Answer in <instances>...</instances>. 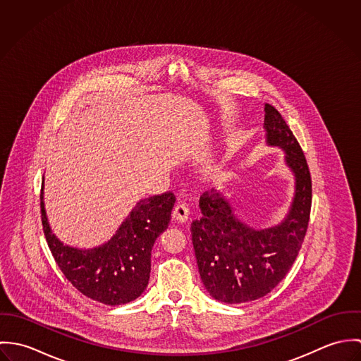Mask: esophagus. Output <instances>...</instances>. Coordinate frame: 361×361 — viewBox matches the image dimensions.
Masks as SVG:
<instances>
[{"mask_svg": "<svg viewBox=\"0 0 361 361\" xmlns=\"http://www.w3.org/2000/svg\"><path fill=\"white\" fill-rule=\"evenodd\" d=\"M172 218L179 224H186L189 221V208L185 204H178L173 208Z\"/></svg>", "mask_w": 361, "mask_h": 361, "instance_id": "obj_1", "label": "esophagus"}]
</instances>
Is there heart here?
Here are the masks:
<instances>
[{"mask_svg":"<svg viewBox=\"0 0 361 361\" xmlns=\"http://www.w3.org/2000/svg\"><path fill=\"white\" fill-rule=\"evenodd\" d=\"M225 175H226V166H225L224 161H221L218 164H214V165H209L203 172L204 179L207 182H211V183H218V182L224 180Z\"/></svg>","mask_w":361,"mask_h":361,"instance_id":"obj_1","label":"heart"}]
</instances>
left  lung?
Segmentation results:
<instances>
[{
	"label": "left lung",
	"instance_id": "1",
	"mask_svg": "<svg viewBox=\"0 0 361 361\" xmlns=\"http://www.w3.org/2000/svg\"><path fill=\"white\" fill-rule=\"evenodd\" d=\"M265 145L283 152L295 192L285 218L257 228L243 221L224 192L200 197L202 218L192 224V240L207 292L228 305L268 295L288 274L299 255L309 225L311 178L305 154L281 114L264 105Z\"/></svg>",
	"mask_w": 361,
	"mask_h": 361
}]
</instances>
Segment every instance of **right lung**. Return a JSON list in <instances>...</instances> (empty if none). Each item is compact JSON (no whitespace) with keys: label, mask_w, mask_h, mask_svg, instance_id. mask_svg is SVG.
<instances>
[{"label":"right lung","mask_w":361,"mask_h":361,"mask_svg":"<svg viewBox=\"0 0 361 361\" xmlns=\"http://www.w3.org/2000/svg\"><path fill=\"white\" fill-rule=\"evenodd\" d=\"M40 202L52 256L80 293L106 306H119L133 302L146 290L153 246L168 228L175 204L172 193L139 200L106 242L89 249L69 246L52 232L44 204V176Z\"/></svg>","instance_id":"add662e5"}]
</instances>
